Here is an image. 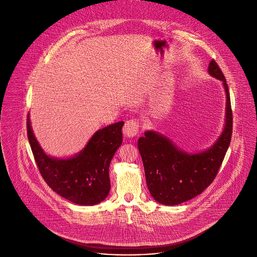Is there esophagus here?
<instances>
[{
  "label": "esophagus",
  "instance_id": "34e87169",
  "mask_svg": "<svg viewBox=\"0 0 257 257\" xmlns=\"http://www.w3.org/2000/svg\"><path fill=\"white\" fill-rule=\"evenodd\" d=\"M139 131V122L137 119H130L126 121L123 127V133L126 137L136 136Z\"/></svg>",
  "mask_w": 257,
  "mask_h": 257
}]
</instances>
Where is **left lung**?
<instances>
[{
    "instance_id": "obj_1",
    "label": "left lung",
    "mask_w": 257,
    "mask_h": 257,
    "mask_svg": "<svg viewBox=\"0 0 257 257\" xmlns=\"http://www.w3.org/2000/svg\"><path fill=\"white\" fill-rule=\"evenodd\" d=\"M208 73L223 82L227 98L225 128L208 150L188 154L156 131H146L138 139L146 184L155 200L162 204L177 205L202 193L217 175L229 149L233 114L228 84L214 60L209 63Z\"/></svg>"
}]
</instances>
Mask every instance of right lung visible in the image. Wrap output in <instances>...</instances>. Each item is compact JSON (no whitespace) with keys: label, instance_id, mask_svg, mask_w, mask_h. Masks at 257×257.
Wrapping results in <instances>:
<instances>
[{"label":"right lung","instance_id":"right-lung-1","mask_svg":"<svg viewBox=\"0 0 257 257\" xmlns=\"http://www.w3.org/2000/svg\"><path fill=\"white\" fill-rule=\"evenodd\" d=\"M124 122L96 131L85 148L74 157L57 159L48 156L36 140L27 116V136L42 177L56 193L79 205L101 202L111 189L108 168L120 148Z\"/></svg>","mask_w":257,"mask_h":257}]
</instances>
